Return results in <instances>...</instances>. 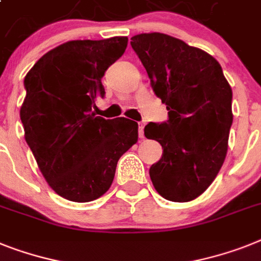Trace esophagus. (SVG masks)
<instances>
[{"instance_id":"obj_1","label":"esophagus","mask_w":261,"mask_h":261,"mask_svg":"<svg viewBox=\"0 0 261 261\" xmlns=\"http://www.w3.org/2000/svg\"><path fill=\"white\" fill-rule=\"evenodd\" d=\"M139 137L140 139H144V124L143 122H139Z\"/></svg>"}]
</instances>
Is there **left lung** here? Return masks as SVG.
Returning a JSON list of instances; mask_svg holds the SVG:
<instances>
[{
  "instance_id": "8db88e82",
  "label": "left lung",
  "mask_w": 261,
  "mask_h": 261,
  "mask_svg": "<svg viewBox=\"0 0 261 261\" xmlns=\"http://www.w3.org/2000/svg\"><path fill=\"white\" fill-rule=\"evenodd\" d=\"M130 40L169 117L144 129L146 139L163 146L150 180L164 199L191 201L212 184L225 160L233 120L231 85L212 56L178 38L143 33Z\"/></svg>"
}]
</instances>
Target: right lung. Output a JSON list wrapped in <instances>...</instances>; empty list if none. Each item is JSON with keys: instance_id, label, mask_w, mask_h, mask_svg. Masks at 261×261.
I'll list each match as a JSON object with an SVG mask.
<instances>
[{"instance_id": "add662e5", "label": "right lung", "mask_w": 261, "mask_h": 261, "mask_svg": "<svg viewBox=\"0 0 261 261\" xmlns=\"http://www.w3.org/2000/svg\"><path fill=\"white\" fill-rule=\"evenodd\" d=\"M126 45V37L68 41L42 56L23 80L25 140L50 188L70 201L104 195L118 159L139 139L136 121L105 120L92 112L105 94V70Z\"/></svg>"}]
</instances>
